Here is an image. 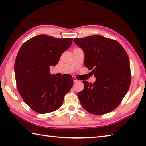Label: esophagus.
<instances>
[{
    "label": "esophagus",
    "instance_id": "1",
    "mask_svg": "<svg viewBox=\"0 0 146 146\" xmlns=\"http://www.w3.org/2000/svg\"><path fill=\"white\" fill-rule=\"evenodd\" d=\"M73 82H78V80L76 78V77H75V76H73Z\"/></svg>",
    "mask_w": 146,
    "mask_h": 146
}]
</instances>
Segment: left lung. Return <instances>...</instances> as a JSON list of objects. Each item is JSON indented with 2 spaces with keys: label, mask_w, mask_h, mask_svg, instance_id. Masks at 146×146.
<instances>
[{
  "label": "left lung",
  "mask_w": 146,
  "mask_h": 146,
  "mask_svg": "<svg viewBox=\"0 0 146 146\" xmlns=\"http://www.w3.org/2000/svg\"><path fill=\"white\" fill-rule=\"evenodd\" d=\"M85 54V66L94 74L96 81H83L78 93L82 107L89 113L102 115L119 106L131 82L128 55L119 42L100 35L75 38Z\"/></svg>",
  "instance_id": "8db88e82"
}]
</instances>
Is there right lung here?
<instances>
[{"label": "right lung", "mask_w": 146, "mask_h": 146, "mask_svg": "<svg viewBox=\"0 0 146 146\" xmlns=\"http://www.w3.org/2000/svg\"><path fill=\"white\" fill-rule=\"evenodd\" d=\"M73 38L59 39L46 35L33 37L22 45L15 59L17 88L24 102L34 111L47 113L61 107L73 84L71 75L58 78L50 73Z\"/></svg>", "instance_id": "right-lung-1"}]
</instances>
